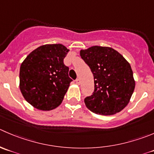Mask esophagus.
<instances>
[{
    "label": "esophagus",
    "instance_id": "34e87169",
    "mask_svg": "<svg viewBox=\"0 0 154 154\" xmlns=\"http://www.w3.org/2000/svg\"><path fill=\"white\" fill-rule=\"evenodd\" d=\"M75 82H76V83H77V85H80V79H79V78H77V80H75Z\"/></svg>",
    "mask_w": 154,
    "mask_h": 154
}]
</instances>
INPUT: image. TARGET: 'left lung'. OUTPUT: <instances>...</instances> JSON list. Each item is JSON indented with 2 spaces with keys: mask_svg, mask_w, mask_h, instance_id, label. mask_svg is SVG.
I'll use <instances>...</instances> for the list:
<instances>
[{
  "mask_svg": "<svg viewBox=\"0 0 154 154\" xmlns=\"http://www.w3.org/2000/svg\"><path fill=\"white\" fill-rule=\"evenodd\" d=\"M80 54L94 77L95 90L84 99L86 107L101 115H113L123 110L135 87L130 64L108 47L93 46L81 50Z\"/></svg>",
  "mask_w": 154,
  "mask_h": 154,
  "instance_id": "1",
  "label": "left lung"
}]
</instances>
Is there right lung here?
Listing matches in <instances>:
<instances>
[{"label":"right lung","instance_id":"obj_1","mask_svg":"<svg viewBox=\"0 0 154 154\" xmlns=\"http://www.w3.org/2000/svg\"><path fill=\"white\" fill-rule=\"evenodd\" d=\"M70 50L61 44L37 47L22 62L19 89L24 98L37 110H51L62 104L70 83L69 68L63 60Z\"/></svg>","mask_w":154,"mask_h":154}]
</instances>
